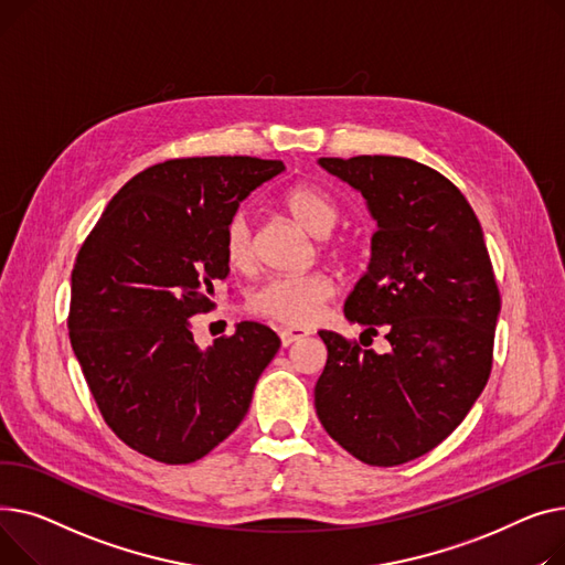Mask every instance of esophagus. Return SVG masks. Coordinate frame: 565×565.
Listing matches in <instances>:
<instances>
[{
	"mask_svg": "<svg viewBox=\"0 0 565 565\" xmlns=\"http://www.w3.org/2000/svg\"><path fill=\"white\" fill-rule=\"evenodd\" d=\"M278 335H280L282 347H289V344H294L298 340L308 338L310 333H308V330H303V328H278Z\"/></svg>",
	"mask_w": 565,
	"mask_h": 565,
	"instance_id": "34e87169",
	"label": "esophagus"
}]
</instances>
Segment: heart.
Here are the masks:
<instances>
[{"instance_id":"heart-1","label":"heart","mask_w":565,"mask_h":565,"mask_svg":"<svg viewBox=\"0 0 565 565\" xmlns=\"http://www.w3.org/2000/svg\"><path fill=\"white\" fill-rule=\"evenodd\" d=\"M285 205L289 214L315 237H328L340 221V210L333 198L317 186H294ZM223 250L232 269H248L253 264V230L246 212H237L225 225ZM333 280L323 274L276 276L259 282L248 296V310L257 317L278 321L282 326H310L323 303L333 296Z\"/></svg>"}]
</instances>
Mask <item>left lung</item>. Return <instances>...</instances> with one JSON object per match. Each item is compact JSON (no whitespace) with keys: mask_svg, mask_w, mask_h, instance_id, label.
I'll use <instances>...</instances> for the list:
<instances>
[{"mask_svg":"<svg viewBox=\"0 0 565 565\" xmlns=\"http://www.w3.org/2000/svg\"><path fill=\"white\" fill-rule=\"evenodd\" d=\"M317 163L355 189L376 221L367 274L344 317L367 335L381 326L390 351L319 330L328 360L315 408L328 436L362 462L402 466L438 447L488 383L502 303L483 230L466 195L419 161Z\"/></svg>","mask_w":565,"mask_h":565,"instance_id":"obj_1","label":"left lung"}]
</instances>
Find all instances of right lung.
I'll list each match as a JSON object with an SVG mask.
<instances>
[{
    "label": "right lung",
    "mask_w": 565,
    "mask_h": 565,
    "mask_svg": "<svg viewBox=\"0 0 565 565\" xmlns=\"http://www.w3.org/2000/svg\"><path fill=\"white\" fill-rule=\"evenodd\" d=\"M285 171L255 157H189L131 178L86 237L71 298V344L114 434L159 462L210 454L248 413L280 349L242 321L201 349L191 317L230 274L223 232L250 191Z\"/></svg>",
    "instance_id": "1"
}]
</instances>
